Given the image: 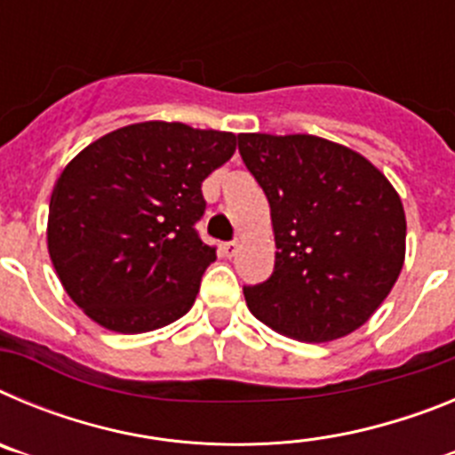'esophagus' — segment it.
<instances>
[{"label": "esophagus", "mask_w": 455, "mask_h": 455, "mask_svg": "<svg viewBox=\"0 0 455 455\" xmlns=\"http://www.w3.org/2000/svg\"><path fill=\"white\" fill-rule=\"evenodd\" d=\"M236 248H239V241H228V243H223V246H220V251H223L225 257H235Z\"/></svg>", "instance_id": "esophagus-1"}]
</instances>
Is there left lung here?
I'll return each mask as SVG.
<instances>
[{
  "label": "left lung",
  "instance_id": "left-lung-1",
  "mask_svg": "<svg viewBox=\"0 0 455 455\" xmlns=\"http://www.w3.org/2000/svg\"><path fill=\"white\" fill-rule=\"evenodd\" d=\"M267 193L275 235L268 280L243 287L248 309L280 335L332 341L367 323L405 257L399 193L363 155L309 134H239Z\"/></svg>",
  "mask_w": 455,
  "mask_h": 455
}]
</instances>
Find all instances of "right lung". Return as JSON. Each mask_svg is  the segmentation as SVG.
<instances>
[{"mask_svg":"<svg viewBox=\"0 0 455 455\" xmlns=\"http://www.w3.org/2000/svg\"><path fill=\"white\" fill-rule=\"evenodd\" d=\"M236 150L230 132L136 123L84 148L56 180L47 248L63 289L107 331L136 335L191 309L216 251L203 182Z\"/></svg>","mask_w":455,"mask_h":455,"instance_id":"obj_1","label":"right lung"}]
</instances>
